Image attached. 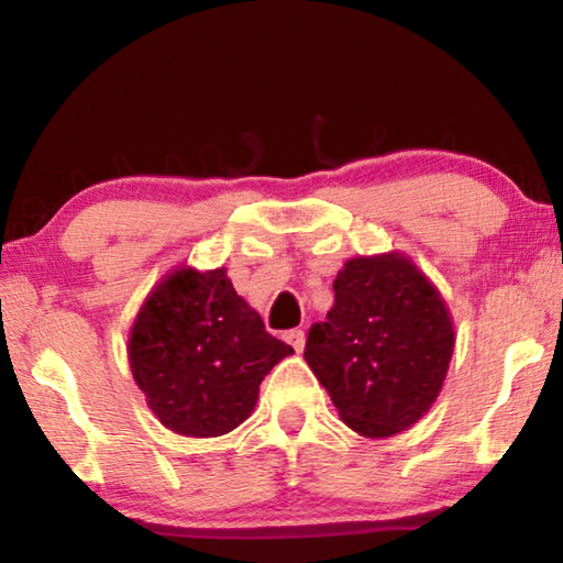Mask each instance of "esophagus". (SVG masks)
Here are the masks:
<instances>
[{"instance_id": "obj_1", "label": "esophagus", "mask_w": 563, "mask_h": 563, "mask_svg": "<svg viewBox=\"0 0 563 563\" xmlns=\"http://www.w3.org/2000/svg\"><path fill=\"white\" fill-rule=\"evenodd\" d=\"M283 338H285V341H288L292 347H296V353H300L302 345H306V333H302V330H298V328L288 330V333H285Z\"/></svg>"}]
</instances>
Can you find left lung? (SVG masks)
Returning <instances> with one entry per match:
<instances>
[{"label": "left lung", "instance_id": "obj_1", "mask_svg": "<svg viewBox=\"0 0 563 563\" xmlns=\"http://www.w3.org/2000/svg\"><path fill=\"white\" fill-rule=\"evenodd\" d=\"M306 361L355 433L388 439L421 421L453 355V320L433 283L400 253L353 257L333 283Z\"/></svg>", "mask_w": 563, "mask_h": 563}]
</instances>
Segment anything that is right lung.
Instances as JSON below:
<instances>
[{"label":"right lung","instance_id":"right-lung-1","mask_svg":"<svg viewBox=\"0 0 563 563\" xmlns=\"http://www.w3.org/2000/svg\"><path fill=\"white\" fill-rule=\"evenodd\" d=\"M292 347L238 296L225 267H177L155 285L130 330L128 358L147 406L190 439L230 433L253 413L261 383Z\"/></svg>","mask_w":563,"mask_h":563}]
</instances>
